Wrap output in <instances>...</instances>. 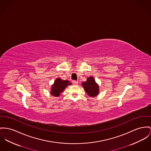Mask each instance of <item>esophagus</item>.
Here are the masks:
<instances>
[{
	"label": "esophagus",
	"instance_id": "34e87169",
	"mask_svg": "<svg viewBox=\"0 0 151 151\" xmlns=\"http://www.w3.org/2000/svg\"><path fill=\"white\" fill-rule=\"evenodd\" d=\"M72 83H73V84L74 85H77L78 83V81H72Z\"/></svg>",
	"mask_w": 151,
	"mask_h": 151
}]
</instances>
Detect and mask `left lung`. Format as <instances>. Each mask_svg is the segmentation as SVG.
Wrapping results in <instances>:
<instances>
[{
	"mask_svg": "<svg viewBox=\"0 0 151 151\" xmlns=\"http://www.w3.org/2000/svg\"><path fill=\"white\" fill-rule=\"evenodd\" d=\"M82 85L90 97H95L99 94V86L93 77H88L86 81L82 83Z\"/></svg>",
	"mask_w": 151,
	"mask_h": 151,
	"instance_id": "left-lung-1",
	"label": "left lung"
}]
</instances>
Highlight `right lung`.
<instances>
[{
  "instance_id": "obj_1",
  "label": "right lung",
  "mask_w": 151,
  "mask_h": 151,
  "mask_svg": "<svg viewBox=\"0 0 151 151\" xmlns=\"http://www.w3.org/2000/svg\"><path fill=\"white\" fill-rule=\"evenodd\" d=\"M70 85H71V83L69 81L62 80L60 78H58L51 86L50 94L55 97H58L60 96V93Z\"/></svg>"
}]
</instances>
